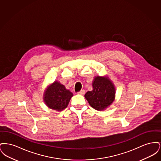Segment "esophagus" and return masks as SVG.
I'll return each instance as SVG.
<instances>
[{
  "mask_svg": "<svg viewBox=\"0 0 161 161\" xmlns=\"http://www.w3.org/2000/svg\"><path fill=\"white\" fill-rule=\"evenodd\" d=\"M78 93L80 94V95H83L85 94V91L84 90H81V91L78 92Z\"/></svg>",
  "mask_w": 161,
  "mask_h": 161,
  "instance_id": "esophagus-1",
  "label": "esophagus"
}]
</instances>
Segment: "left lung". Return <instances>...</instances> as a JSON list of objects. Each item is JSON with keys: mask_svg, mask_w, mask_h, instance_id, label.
Returning <instances> with one entry per match:
<instances>
[{"mask_svg": "<svg viewBox=\"0 0 161 161\" xmlns=\"http://www.w3.org/2000/svg\"><path fill=\"white\" fill-rule=\"evenodd\" d=\"M93 90L87 92L84 97L91 107L104 110L115 100V86L108 77H95L92 81Z\"/></svg>", "mask_w": 161, "mask_h": 161, "instance_id": "left-lung-1", "label": "left lung"}]
</instances>
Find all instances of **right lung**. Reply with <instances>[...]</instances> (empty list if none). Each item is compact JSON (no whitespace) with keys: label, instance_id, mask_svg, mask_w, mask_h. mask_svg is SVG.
<instances>
[{"label":"right lung","instance_id":"right-lung-1","mask_svg":"<svg viewBox=\"0 0 161 161\" xmlns=\"http://www.w3.org/2000/svg\"><path fill=\"white\" fill-rule=\"evenodd\" d=\"M73 93L66 89L65 86L55 81L47 87L43 94V101L49 108L60 112L69 104Z\"/></svg>","mask_w":161,"mask_h":161}]
</instances>
